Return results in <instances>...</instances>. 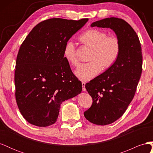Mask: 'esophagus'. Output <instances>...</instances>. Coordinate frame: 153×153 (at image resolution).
Masks as SVG:
<instances>
[{"label": "esophagus", "mask_w": 153, "mask_h": 153, "mask_svg": "<svg viewBox=\"0 0 153 153\" xmlns=\"http://www.w3.org/2000/svg\"><path fill=\"white\" fill-rule=\"evenodd\" d=\"M82 90L83 91H86V89H85V82H82Z\"/></svg>", "instance_id": "obj_1"}]
</instances>
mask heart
I'll list each match as a JSON object with an SVG mask.
<instances>
[{
	"label": "heart",
	"mask_w": 153,
	"mask_h": 153,
	"mask_svg": "<svg viewBox=\"0 0 153 153\" xmlns=\"http://www.w3.org/2000/svg\"><path fill=\"white\" fill-rule=\"evenodd\" d=\"M85 47L91 49L89 57L90 62L80 66L75 71L76 76L82 81H89L104 69L112 66L119 57L121 41L115 36H108L106 32L91 29L79 38ZM64 57L73 66L79 64L75 43L69 41L64 48Z\"/></svg>",
	"instance_id": "heart-1"
}]
</instances>
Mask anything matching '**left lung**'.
I'll use <instances>...</instances> for the list:
<instances>
[{
    "label": "left lung",
    "mask_w": 153,
    "mask_h": 153,
    "mask_svg": "<svg viewBox=\"0 0 153 153\" xmlns=\"http://www.w3.org/2000/svg\"><path fill=\"white\" fill-rule=\"evenodd\" d=\"M91 26L112 29L121 41V51L113 65L85 84L93 102L84 116L104 126L121 117L135 96L142 71V48L136 32L121 18H106Z\"/></svg>",
    "instance_id": "left-lung-1"
}]
</instances>
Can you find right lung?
<instances>
[{"instance_id": "right-lung-1", "label": "right lung", "mask_w": 153, "mask_h": 153, "mask_svg": "<svg viewBox=\"0 0 153 153\" xmlns=\"http://www.w3.org/2000/svg\"><path fill=\"white\" fill-rule=\"evenodd\" d=\"M88 20H44L21 45L15 66V97L20 113L29 123L39 127L54 124L63 101L82 92V82L64 58V48Z\"/></svg>"}]
</instances>
